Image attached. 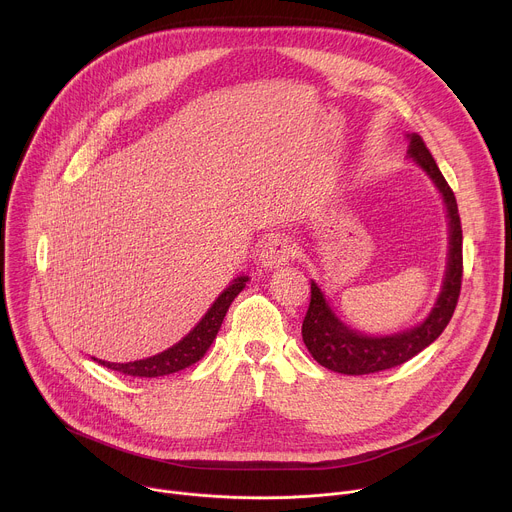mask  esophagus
<instances>
[{
	"label": "esophagus",
	"instance_id": "esophagus-1",
	"mask_svg": "<svg viewBox=\"0 0 512 512\" xmlns=\"http://www.w3.org/2000/svg\"><path fill=\"white\" fill-rule=\"evenodd\" d=\"M294 245L287 241V237L283 235H271L269 239H265V243L261 245V253H259V263L263 267H279L289 263V259L294 257Z\"/></svg>",
	"mask_w": 512,
	"mask_h": 512
}]
</instances>
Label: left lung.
Masks as SVG:
<instances>
[{"label":"left lung","mask_w":512,"mask_h":512,"mask_svg":"<svg viewBox=\"0 0 512 512\" xmlns=\"http://www.w3.org/2000/svg\"><path fill=\"white\" fill-rule=\"evenodd\" d=\"M409 137V158L423 168L433 180L437 190L442 192L448 218H450V257L442 294L437 298L429 316L415 328L397 332L391 336H367L344 326L330 310L320 287L312 281L310 306L302 324V338L314 360L322 367L342 375H371L387 371L407 362L423 348H427L450 324L458 306L462 287V223L458 214L456 196L437 168L433 156L425 148L423 139L417 133Z\"/></svg>","instance_id":"left-lung-1"}]
</instances>
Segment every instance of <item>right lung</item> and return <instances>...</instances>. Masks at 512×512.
Returning <instances> with one entry per match:
<instances>
[{"label":"right lung","instance_id":"1","mask_svg":"<svg viewBox=\"0 0 512 512\" xmlns=\"http://www.w3.org/2000/svg\"><path fill=\"white\" fill-rule=\"evenodd\" d=\"M247 281H249V277H245V275L237 277L223 291V294L216 298V302L210 306V310L204 314V318L172 348H168L156 356H150V358L135 360V362H107V360H99V358H95V360H99V364H103V367H107L111 371H117V373L129 375V377H145V379L172 375V373H178V371L190 367V364L198 362L210 348L218 330H221V324L229 312V306L241 294Z\"/></svg>","mask_w":512,"mask_h":512}]
</instances>
